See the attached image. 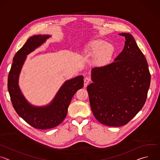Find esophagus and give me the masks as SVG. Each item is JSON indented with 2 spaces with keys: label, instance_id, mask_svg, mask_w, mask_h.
Listing matches in <instances>:
<instances>
[{
  "label": "esophagus",
  "instance_id": "1",
  "mask_svg": "<svg viewBox=\"0 0 160 160\" xmlns=\"http://www.w3.org/2000/svg\"><path fill=\"white\" fill-rule=\"evenodd\" d=\"M90 80L88 78H87V77H86V78H85V79H84V87H86L88 83H89V82H90Z\"/></svg>",
  "mask_w": 160,
  "mask_h": 160
}]
</instances>
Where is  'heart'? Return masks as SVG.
<instances>
[{"label":"heart","mask_w":160,"mask_h":160,"mask_svg":"<svg viewBox=\"0 0 160 160\" xmlns=\"http://www.w3.org/2000/svg\"><path fill=\"white\" fill-rule=\"evenodd\" d=\"M114 51L113 46L101 39L90 41L83 52L87 56L95 57L94 62L99 66L106 64L111 59Z\"/></svg>","instance_id":"obj_1"}]
</instances>
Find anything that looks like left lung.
Here are the masks:
<instances>
[{
	"label": "left lung",
	"mask_w": 160,
	"mask_h": 160,
	"mask_svg": "<svg viewBox=\"0 0 160 160\" xmlns=\"http://www.w3.org/2000/svg\"><path fill=\"white\" fill-rule=\"evenodd\" d=\"M125 38L122 52L106 66L91 70L87 87L91 109L102 124L121 127L128 123L144 105L150 86L147 61L132 35Z\"/></svg>",
	"instance_id": "1"
}]
</instances>
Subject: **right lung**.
I'll return each instance as SVG.
<instances>
[{
  "label": "right lung",
  "mask_w": 160,
  "mask_h": 160,
  "mask_svg": "<svg viewBox=\"0 0 160 160\" xmlns=\"http://www.w3.org/2000/svg\"><path fill=\"white\" fill-rule=\"evenodd\" d=\"M51 37L49 35H38L28 39L13 58L8 81L11 100L18 115L32 127L42 130L54 128L64 120L72 98L83 86V75L67 80L52 101L40 106L32 104L22 93L19 85V78L27 56L40 47Z\"/></svg>",
  "instance_id": "add662e5"
}]
</instances>
